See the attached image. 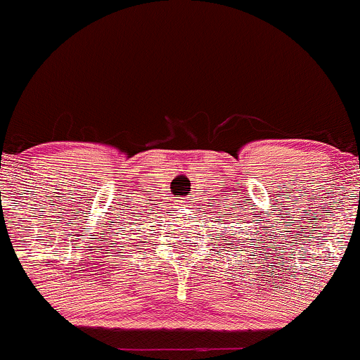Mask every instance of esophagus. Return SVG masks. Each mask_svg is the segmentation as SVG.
<instances>
[{"mask_svg":"<svg viewBox=\"0 0 360 360\" xmlns=\"http://www.w3.org/2000/svg\"><path fill=\"white\" fill-rule=\"evenodd\" d=\"M180 205H181V206H185V205H187V201H185V199H181V201H180Z\"/></svg>","mask_w":360,"mask_h":360,"instance_id":"obj_1","label":"esophagus"}]
</instances>
